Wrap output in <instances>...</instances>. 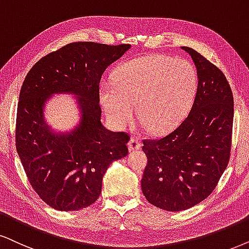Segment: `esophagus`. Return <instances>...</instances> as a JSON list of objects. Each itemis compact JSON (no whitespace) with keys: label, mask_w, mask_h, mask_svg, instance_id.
<instances>
[{"label":"esophagus","mask_w":249,"mask_h":249,"mask_svg":"<svg viewBox=\"0 0 249 249\" xmlns=\"http://www.w3.org/2000/svg\"><path fill=\"white\" fill-rule=\"evenodd\" d=\"M141 146H142V144H141L140 141L134 139V138H131L130 141H128V143H127V147H128V149H130V152H132V150H139Z\"/></svg>","instance_id":"esophagus-1"}]
</instances>
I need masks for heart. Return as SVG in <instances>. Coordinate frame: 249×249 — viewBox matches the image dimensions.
Listing matches in <instances>:
<instances>
[{
    "label": "heart",
    "instance_id": "b5f03b06",
    "mask_svg": "<svg viewBox=\"0 0 249 249\" xmlns=\"http://www.w3.org/2000/svg\"><path fill=\"white\" fill-rule=\"evenodd\" d=\"M102 84L100 96L116 126L130 124L137 108L138 119L148 131L161 134L172 130L190 110L196 92L193 65L185 59L149 55L123 63Z\"/></svg>",
    "mask_w": 249,
    "mask_h": 249
}]
</instances>
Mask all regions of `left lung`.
Masks as SVG:
<instances>
[{"mask_svg": "<svg viewBox=\"0 0 249 249\" xmlns=\"http://www.w3.org/2000/svg\"><path fill=\"white\" fill-rule=\"evenodd\" d=\"M182 49L199 79L191 111L175 131L142 146L148 159L142 193L166 212L188 209L209 196L228 166L232 143L233 95L224 73L196 50Z\"/></svg>", "mask_w": 249, "mask_h": 249, "instance_id": "obj_1", "label": "left lung"}]
</instances>
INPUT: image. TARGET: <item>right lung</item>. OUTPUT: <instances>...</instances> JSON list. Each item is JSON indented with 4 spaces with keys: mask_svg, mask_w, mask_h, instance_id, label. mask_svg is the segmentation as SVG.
I'll use <instances>...</instances> for the list:
<instances>
[{
    "mask_svg": "<svg viewBox=\"0 0 249 249\" xmlns=\"http://www.w3.org/2000/svg\"><path fill=\"white\" fill-rule=\"evenodd\" d=\"M130 48L69 43L37 61L25 78L16 148L31 186L52 208L74 212L95 202L107 169L128 154V134L107 130L101 123L100 81L106 69ZM56 92L77 95L82 121L68 134L53 132L43 118L44 103Z\"/></svg>",
    "mask_w": 249,
    "mask_h": 249,
    "instance_id": "add662e5",
    "label": "right lung"
}]
</instances>
